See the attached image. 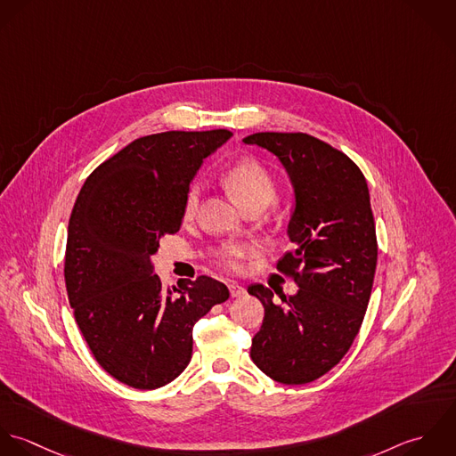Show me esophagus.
<instances>
[{"mask_svg": "<svg viewBox=\"0 0 456 456\" xmlns=\"http://www.w3.org/2000/svg\"><path fill=\"white\" fill-rule=\"evenodd\" d=\"M229 290H231V296H232V297H241V296L247 294V289H245L243 285H240V283H231V285H229Z\"/></svg>", "mask_w": 456, "mask_h": 456, "instance_id": "esophagus-1", "label": "esophagus"}]
</instances>
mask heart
<instances>
[{
	"instance_id": "1",
	"label": "heart",
	"mask_w": 456,
	"mask_h": 456,
	"mask_svg": "<svg viewBox=\"0 0 456 456\" xmlns=\"http://www.w3.org/2000/svg\"><path fill=\"white\" fill-rule=\"evenodd\" d=\"M224 183L245 209H250L254 206H259V208L268 206L276 193V183L272 173L254 159H245L231 166L224 175ZM199 199H200V184L191 183L183 199V216L186 220L195 215ZM254 254H256V247L252 243H241V241L225 243L215 250V257L218 265L234 273L243 272L245 261Z\"/></svg>"
}]
</instances>
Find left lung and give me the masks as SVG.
Masks as SVG:
<instances>
[{
    "instance_id": "8db88e82",
    "label": "left lung",
    "mask_w": 456,
    "mask_h": 456,
    "mask_svg": "<svg viewBox=\"0 0 456 456\" xmlns=\"http://www.w3.org/2000/svg\"><path fill=\"white\" fill-rule=\"evenodd\" d=\"M243 141L273 153L294 186L292 248L276 270L299 287L281 303L261 283L248 287L265 306L250 356L276 382L306 384L340 363L363 322L377 266L368 186L346 153L308 134L259 132Z\"/></svg>"
}]
</instances>
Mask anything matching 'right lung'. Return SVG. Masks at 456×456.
<instances>
[{"instance_id": "1", "label": "right lung", "mask_w": 456, "mask_h": 456, "mask_svg": "<svg viewBox=\"0 0 456 456\" xmlns=\"http://www.w3.org/2000/svg\"><path fill=\"white\" fill-rule=\"evenodd\" d=\"M231 135L171 130L139 137L93 171L74 204L69 301L94 360L130 387L175 380L190 363L193 324L229 299V289L206 274L164 289L151 256L160 238L180 231L191 178Z\"/></svg>"}]
</instances>
